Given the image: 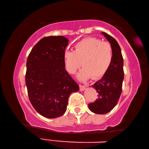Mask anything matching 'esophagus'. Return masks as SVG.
<instances>
[{
	"label": "esophagus",
	"mask_w": 149,
	"mask_h": 149,
	"mask_svg": "<svg viewBox=\"0 0 149 149\" xmlns=\"http://www.w3.org/2000/svg\"><path fill=\"white\" fill-rule=\"evenodd\" d=\"M86 87L87 85H79V88H80V91H84L85 89H86Z\"/></svg>",
	"instance_id": "1"
}]
</instances>
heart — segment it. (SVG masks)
<instances>
[{
	"instance_id": "1",
	"label": "heart",
	"mask_w": 149,
	"mask_h": 149,
	"mask_svg": "<svg viewBox=\"0 0 149 149\" xmlns=\"http://www.w3.org/2000/svg\"><path fill=\"white\" fill-rule=\"evenodd\" d=\"M66 69L74 74L83 64L84 68L77 75L80 80L93 77L97 79L104 76L113 58L112 48L110 43L96 37H87L75 45L74 50L64 52Z\"/></svg>"
}]
</instances>
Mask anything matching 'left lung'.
I'll use <instances>...</instances> for the list:
<instances>
[{
  "instance_id": "8db88e82",
  "label": "left lung",
  "mask_w": 149,
  "mask_h": 149,
  "mask_svg": "<svg viewBox=\"0 0 149 149\" xmlns=\"http://www.w3.org/2000/svg\"><path fill=\"white\" fill-rule=\"evenodd\" d=\"M102 33L112 46L113 58L105 75L101 79L92 85L99 95L98 99L88 106L91 112L98 114H107L117 104L122 93L124 77L123 60L120 45L112 36L104 32H102Z\"/></svg>"
}]
</instances>
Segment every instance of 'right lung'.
Instances as JSON below:
<instances>
[{
    "mask_svg": "<svg viewBox=\"0 0 149 149\" xmlns=\"http://www.w3.org/2000/svg\"><path fill=\"white\" fill-rule=\"evenodd\" d=\"M68 39L64 36L41 39L27 57L26 84L30 102L47 118L62 116L70 94L79 85L65 69L64 52Z\"/></svg>",
    "mask_w": 149,
    "mask_h": 149,
    "instance_id": "obj_1",
    "label": "right lung"
}]
</instances>
